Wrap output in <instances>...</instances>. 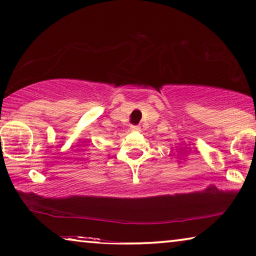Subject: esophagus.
<instances>
[{"label": "esophagus", "mask_w": 256, "mask_h": 256, "mask_svg": "<svg viewBox=\"0 0 256 256\" xmlns=\"http://www.w3.org/2000/svg\"><path fill=\"white\" fill-rule=\"evenodd\" d=\"M130 130H132V132H138V130H140V126L132 124V126H130Z\"/></svg>", "instance_id": "obj_1"}]
</instances>
